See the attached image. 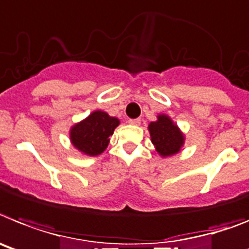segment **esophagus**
I'll use <instances>...</instances> for the list:
<instances>
[{
    "instance_id": "obj_1",
    "label": "esophagus",
    "mask_w": 249,
    "mask_h": 249,
    "mask_svg": "<svg viewBox=\"0 0 249 249\" xmlns=\"http://www.w3.org/2000/svg\"><path fill=\"white\" fill-rule=\"evenodd\" d=\"M129 124H130V125H139V124H141V119H129Z\"/></svg>"
}]
</instances>
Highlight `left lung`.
<instances>
[{
	"instance_id": "obj_1",
	"label": "left lung",
	"mask_w": 249,
	"mask_h": 249,
	"mask_svg": "<svg viewBox=\"0 0 249 249\" xmlns=\"http://www.w3.org/2000/svg\"><path fill=\"white\" fill-rule=\"evenodd\" d=\"M148 129L150 133V141L162 157L178 153L185 143V137L178 126L167 115H158L157 121H152Z\"/></svg>"
}]
</instances>
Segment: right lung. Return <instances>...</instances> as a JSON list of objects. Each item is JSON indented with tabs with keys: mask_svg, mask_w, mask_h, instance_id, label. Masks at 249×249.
Masks as SVG:
<instances>
[{
	"mask_svg": "<svg viewBox=\"0 0 249 249\" xmlns=\"http://www.w3.org/2000/svg\"><path fill=\"white\" fill-rule=\"evenodd\" d=\"M119 124V119L97 110L85 120L73 125L70 131L71 142L81 153L91 157L99 156L107 148L108 138L114 134Z\"/></svg>",
	"mask_w": 249,
	"mask_h": 249,
	"instance_id": "1",
	"label": "right lung"
}]
</instances>
